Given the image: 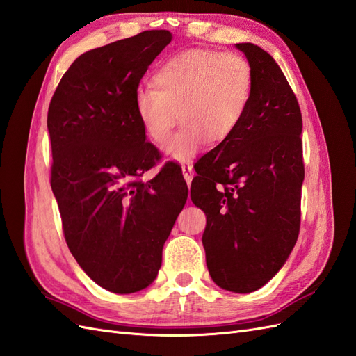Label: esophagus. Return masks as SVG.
I'll return each mask as SVG.
<instances>
[{
	"mask_svg": "<svg viewBox=\"0 0 356 356\" xmlns=\"http://www.w3.org/2000/svg\"><path fill=\"white\" fill-rule=\"evenodd\" d=\"M181 170H183V177H184V179H186V183L187 184H190L192 183V179H193V168H192V164H183V166H181Z\"/></svg>",
	"mask_w": 356,
	"mask_h": 356,
	"instance_id": "obj_1",
	"label": "esophagus"
}]
</instances>
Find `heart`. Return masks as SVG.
<instances>
[{
  "instance_id": "heart-1",
  "label": "heart",
  "mask_w": 356,
  "mask_h": 356,
  "mask_svg": "<svg viewBox=\"0 0 356 356\" xmlns=\"http://www.w3.org/2000/svg\"><path fill=\"white\" fill-rule=\"evenodd\" d=\"M154 88L134 95V111L145 136L168 140L179 113L184 127L164 146V157L186 163L236 136L254 95V72L245 57L213 49H188L170 57L154 74Z\"/></svg>"
}]
</instances>
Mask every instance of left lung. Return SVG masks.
<instances>
[{
    "label": "left lung",
    "instance_id": "left-lung-1",
    "mask_svg": "<svg viewBox=\"0 0 356 356\" xmlns=\"http://www.w3.org/2000/svg\"><path fill=\"white\" fill-rule=\"evenodd\" d=\"M252 66L254 95L231 140L196 163V207L204 210L207 267L220 289L250 293L281 270L296 245L303 177L302 115L273 57L236 43Z\"/></svg>",
    "mask_w": 356,
    "mask_h": 356
}]
</instances>
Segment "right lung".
Returning <instances> with one entry per match:
<instances>
[{"label": "right lung", "mask_w": 356, "mask_h": 356, "mask_svg": "<svg viewBox=\"0 0 356 356\" xmlns=\"http://www.w3.org/2000/svg\"><path fill=\"white\" fill-rule=\"evenodd\" d=\"M172 33L148 30L81 54L48 110L51 188L69 250L92 281L129 294L157 278L164 241L187 201L179 168L159 160L134 111L142 76Z\"/></svg>", "instance_id": "1"}]
</instances>
